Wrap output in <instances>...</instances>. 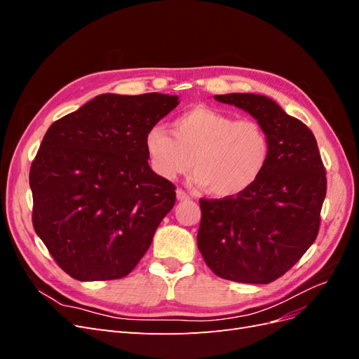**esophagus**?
Wrapping results in <instances>:
<instances>
[{
	"label": "esophagus",
	"instance_id": "esophagus-1",
	"mask_svg": "<svg viewBox=\"0 0 359 359\" xmlns=\"http://www.w3.org/2000/svg\"><path fill=\"white\" fill-rule=\"evenodd\" d=\"M177 199H178L180 202H182V201H189L190 196H189V194H187L186 191L180 189V190H177Z\"/></svg>",
	"mask_w": 359,
	"mask_h": 359
}]
</instances>
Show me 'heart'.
Masks as SVG:
<instances>
[{"instance_id": "obj_1", "label": "heart", "mask_w": 359, "mask_h": 359, "mask_svg": "<svg viewBox=\"0 0 359 359\" xmlns=\"http://www.w3.org/2000/svg\"><path fill=\"white\" fill-rule=\"evenodd\" d=\"M149 166L163 180H175L191 163L190 181L210 187L217 198H233L252 189L266 169L271 142L265 128L253 119L196 106L178 115L172 133L151 127L144 139Z\"/></svg>"}]
</instances>
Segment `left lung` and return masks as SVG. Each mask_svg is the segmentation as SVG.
I'll return each mask as SVG.
<instances>
[{
	"label": "left lung",
	"instance_id": "8db88e82",
	"mask_svg": "<svg viewBox=\"0 0 359 359\" xmlns=\"http://www.w3.org/2000/svg\"><path fill=\"white\" fill-rule=\"evenodd\" d=\"M265 128L271 154L262 177L233 198L201 199L198 247L215 276L268 285L295 265L319 232L327 177L311 130L266 95H214Z\"/></svg>",
	"mask_w": 359,
	"mask_h": 359
}]
</instances>
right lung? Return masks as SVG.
Returning <instances> with one entry per match:
<instances>
[{"mask_svg": "<svg viewBox=\"0 0 359 359\" xmlns=\"http://www.w3.org/2000/svg\"><path fill=\"white\" fill-rule=\"evenodd\" d=\"M178 95L100 94L43 137L29 170L32 224L79 281L126 277L175 205V186L149 168L144 139Z\"/></svg>", "mask_w": 359, "mask_h": 359, "instance_id": "add662e5", "label": "right lung"}]
</instances>
